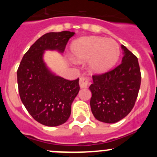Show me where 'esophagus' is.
<instances>
[{
  "instance_id": "esophagus-1",
  "label": "esophagus",
  "mask_w": 157,
  "mask_h": 157,
  "mask_svg": "<svg viewBox=\"0 0 157 157\" xmlns=\"http://www.w3.org/2000/svg\"><path fill=\"white\" fill-rule=\"evenodd\" d=\"M89 78L87 77H81L79 79V86L81 88H87L89 85Z\"/></svg>"
}]
</instances>
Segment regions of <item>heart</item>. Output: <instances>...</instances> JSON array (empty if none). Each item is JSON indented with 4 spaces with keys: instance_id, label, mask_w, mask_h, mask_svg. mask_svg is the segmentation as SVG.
I'll return each mask as SVG.
<instances>
[{
    "instance_id": "b5f03b06",
    "label": "heart",
    "mask_w": 157,
    "mask_h": 157,
    "mask_svg": "<svg viewBox=\"0 0 157 157\" xmlns=\"http://www.w3.org/2000/svg\"><path fill=\"white\" fill-rule=\"evenodd\" d=\"M72 56L76 61L88 60L89 69L93 73L103 74L117 63L120 48L117 41L97 36L81 37L72 43Z\"/></svg>"
}]
</instances>
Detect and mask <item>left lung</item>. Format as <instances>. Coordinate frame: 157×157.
I'll return each mask as SVG.
<instances>
[{
    "label": "left lung",
    "instance_id": "left-lung-1",
    "mask_svg": "<svg viewBox=\"0 0 157 157\" xmlns=\"http://www.w3.org/2000/svg\"><path fill=\"white\" fill-rule=\"evenodd\" d=\"M122 63L105 74L93 76L90 86V107L98 121L115 123L127 116L134 108L141 85L138 58L121 45Z\"/></svg>",
    "mask_w": 157,
    "mask_h": 157
}]
</instances>
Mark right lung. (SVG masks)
<instances>
[{
	"mask_svg": "<svg viewBox=\"0 0 157 157\" xmlns=\"http://www.w3.org/2000/svg\"><path fill=\"white\" fill-rule=\"evenodd\" d=\"M75 32H50L41 36L30 46L17 71L19 97L36 121L47 127L67 122L71 104L79 91V78L64 79L47 67L43 59L46 50L63 53Z\"/></svg>",
	"mask_w": 157,
	"mask_h": 157,
	"instance_id": "right-lung-1",
	"label": "right lung"
}]
</instances>
